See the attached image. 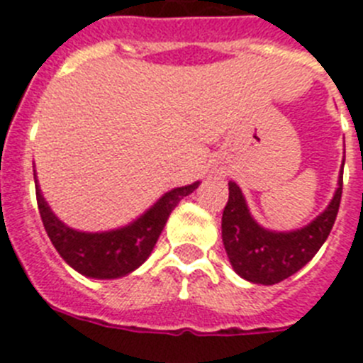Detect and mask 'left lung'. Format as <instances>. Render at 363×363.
<instances>
[{"label":"left lung","mask_w":363,"mask_h":363,"mask_svg":"<svg viewBox=\"0 0 363 363\" xmlns=\"http://www.w3.org/2000/svg\"><path fill=\"white\" fill-rule=\"evenodd\" d=\"M342 185L344 172L340 171L338 189L320 216L301 229L277 233L259 225L249 213L242 189L229 182V201L221 216V238L236 274L252 284L274 285L309 264L335 225Z\"/></svg>","instance_id":"left-lung-1"}]
</instances>
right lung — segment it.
<instances>
[{"instance_id":"1","label":"right lung","mask_w":363,"mask_h":363,"mask_svg":"<svg viewBox=\"0 0 363 363\" xmlns=\"http://www.w3.org/2000/svg\"><path fill=\"white\" fill-rule=\"evenodd\" d=\"M198 185L200 182H194L185 187H176L165 192L149 211H145L133 223L105 233H82L67 227L45 201L38 179L36 200L45 230L67 264L83 277L96 278V280H114V278L127 277L149 258L169 214L179 201L198 189Z\"/></svg>"}]
</instances>
